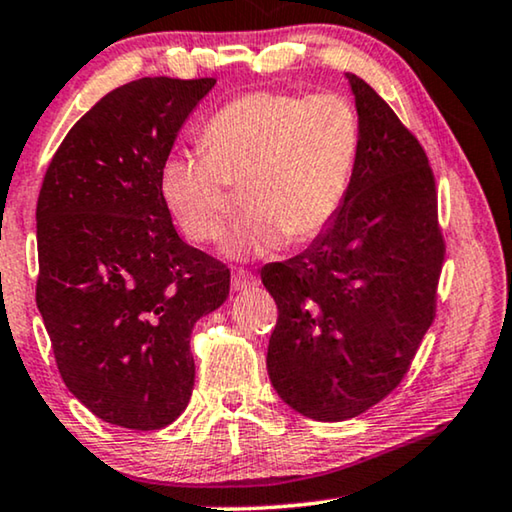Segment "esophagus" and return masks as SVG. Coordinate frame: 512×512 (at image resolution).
<instances>
[{
  "instance_id": "esophagus-1",
  "label": "esophagus",
  "mask_w": 512,
  "mask_h": 512,
  "mask_svg": "<svg viewBox=\"0 0 512 512\" xmlns=\"http://www.w3.org/2000/svg\"><path fill=\"white\" fill-rule=\"evenodd\" d=\"M259 283V278L255 273H250L246 269H236L232 273V290L241 292V290H248V287H255Z\"/></svg>"
}]
</instances>
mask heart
Listing matches in <instances>:
<instances>
[{"instance_id": "obj_1", "label": "heart", "mask_w": 512, "mask_h": 512, "mask_svg": "<svg viewBox=\"0 0 512 512\" xmlns=\"http://www.w3.org/2000/svg\"><path fill=\"white\" fill-rule=\"evenodd\" d=\"M201 153L164 157L157 190L194 243L218 241L243 190L246 218L225 241L234 259L271 257L325 236L350 197L362 122L343 95L250 92L206 122Z\"/></svg>"}]
</instances>
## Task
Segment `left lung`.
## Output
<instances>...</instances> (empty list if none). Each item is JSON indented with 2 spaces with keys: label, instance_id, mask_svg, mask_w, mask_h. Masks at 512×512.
<instances>
[{
  "label": "left lung",
  "instance_id": "left-lung-1",
  "mask_svg": "<svg viewBox=\"0 0 512 512\" xmlns=\"http://www.w3.org/2000/svg\"><path fill=\"white\" fill-rule=\"evenodd\" d=\"M348 81L362 150L345 208L311 248L262 269L278 306L269 378L320 422L350 420L397 390L436 318L445 259L427 153L369 83Z\"/></svg>",
  "mask_w": 512,
  "mask_h": 512
}]
</instances>
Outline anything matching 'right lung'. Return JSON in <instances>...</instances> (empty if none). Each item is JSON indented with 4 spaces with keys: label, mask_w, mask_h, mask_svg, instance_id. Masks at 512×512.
Listing matches in <instances>:
<instances>
[{
    "label": "right lung",
    "mask_w": 512,
    "mask_h": 512,
    "mask_svg": "<svg viewBox=\"0 0 512 512\" xmlns=\"http://www.w3.org/2000/svg\"><path fill=\"white\" fill-rule=\"evenodd\" d=\"M215 78H139L69 129L37 201V306L69 392L104 422L153 431L194 385L190 334L229 269L178 236L157 190L178 129Z\"/></svg>",
    "instance_id": "obj_1"
}]
</instances>
